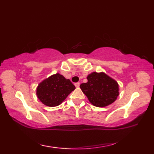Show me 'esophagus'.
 <instances>
[{
	"mask_svg": "<svg viewBox=\"0 0 154 154\" xmlns=\"http://www.w3.org/2000/svg\"><path fill=\"white\" fill-rule=\"evenodd\" d=\"M75 87H77V88L79 87L80 83H75Z\"/></svg>",
	"mask_w": 154,
	"mask_h": 154,
	"instance_id": "obj_1",
	"label": "esophagus"
}]
</instances>
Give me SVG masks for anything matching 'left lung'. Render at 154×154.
<instances>
[{"mask_svg": "<svg viewBox=\"0 0 154 154\" xmlns=\"http://www.w3.org/2000/svg\"><path fill=\"white\" fill-rule=\"evenodd\" d=\"M87 83L80 88L89 102L97 107H104L114 103L119 95V84L103 72H93L88 75Z\"/></svg>", "mask_w": 154, "mask_h": 154, "instance_id": "obj_1", "label": "left lung"}]
</instances>
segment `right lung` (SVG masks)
I'll return each instance as SVG.
<instances>
[{
    "instance_id": "right-lung-1",
    "label": "right lung",
    "mask_w": 154,
    "mask_h": 154,
    "mask_svg": "<svg viewBox=\"0 0 154 154\" xmlns=\"http://www.w3.org/2000/svg\"><path fill=\"white\" fill-rule=\"evenodd\" d=\"M75 87L69 79L60 73L51 75L38 85L37 97L44 104L50 107L60 105Z\"/></svg>"
}]
</instances>
